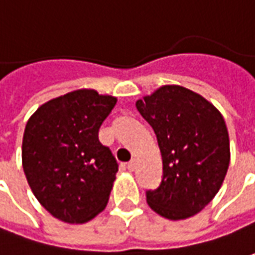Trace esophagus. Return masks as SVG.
<instances>
[{"instance_id":"obj_1","label":"esophagus","mask_w":255,"mask_h":255,"mask_svg":"<svg viewBox=\"0 0 255 255\" xmlns=\"http://www.w3.org/2000/svg\"><path fill=\"white\" fill-rule=\"evenodd\" d=\"M127 168H128V171H134V169L136 168V161H135V159H131V161L127 163Z\"/></svg>"}]
</instances>
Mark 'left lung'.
Returning <instances> with one entry per match:
<instances>
[{"mask_svg":"<svg viewBox=\"0 0 255 255\" xmlns=\"http://www.w3.org/2000/svg\"><path fill=\"white\" fill-rule=\"evenodd\" d=\"M135 106L154 128L162 155V180L146 192L148 205L169 220L195 216L215 198L229 169L223 116L205 97L176 84L156 89Z\"/></svg>","mask_w":255,"mask_h":255,"instance_id":"1","label":"left lung"}]
</instances>
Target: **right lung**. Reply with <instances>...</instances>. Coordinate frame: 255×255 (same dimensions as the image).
Listing matches in <instances>:
<instances>
[{"label": "right lung", "mask_w": 255, "mask_h": 255, "mask_svg": "<svg viewBox=\"0 0 255 255\" xmlns=\"http://www.w3.org/2000/svg\"><path fill=\"white\" fill-rule=\"evenodd\" d=\"M116 103L113 96L80 89L46 101L26 123V180L40 205L65 223H86L107 206L119 163L99 129Z\"/></svg>", "instance_id": "obj_1"}]
</instances>
